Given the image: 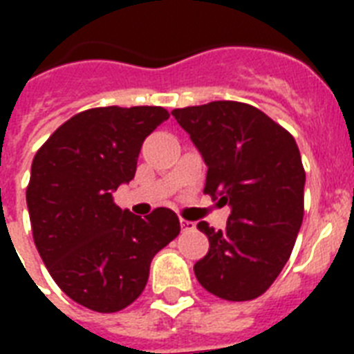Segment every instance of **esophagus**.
Here are the masks:
<instances>
[{
  "mask_svg": "<svg viewBox=\"0 0 354 354\" xmlns=\"http://www.w3.org/2000/svg\"><path fill=\"white\" fill-rule=\"evenodd\" d=\"M180 226H182L183 232H194L196 230V224L191 221H185V218H180Z\"/></svg>",
  "mask_w": 354,
  "mask_h": 354,
  "instance_id": "1",
  "label": "esophagus"
}]
</instances>
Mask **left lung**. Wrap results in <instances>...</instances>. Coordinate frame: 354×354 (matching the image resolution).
<instances>
[{"label": "left lung", "instance_id": "8db88e82", "mask_svg": "<svg viewBox=\"0 0 354 354\" xmlns=\"http://www.w3.org/2000/svg\"><path fill=\"white\" fill-rule=\"evenodd\" d=\"M172 115L207 165L204 193L232 205L226 230L198 222L209 252L194 275L221 299H255L277 279L301 227L305 169L296 139L246 102L213 101Z\"/></svg>", "mask_w": 354, "mask_h": 354}]
</instances>
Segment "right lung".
Returning a JSON list of instances; mask_svg holds the SVG:
<instances>
[{
    "label": "right lung",
    "instance_id": "obj_1",
    "mask_svg": "<svg viewBox=\"0 0 354 354\" xmlns=\"http://www.w3.org/2000/svg\"><path fill=\"white\" fill-rule=\"evenodd\" d=\"M169 112L161 106L90 108L60 124L36 152L27 207L36 250L60 290L95 313L132 305L150 263L180 233L174 211H121L112 193L136 174L145 138Z\"/></svg>",
    "mask_w": 354,
    "mask_h": 354
}]
</instances>
